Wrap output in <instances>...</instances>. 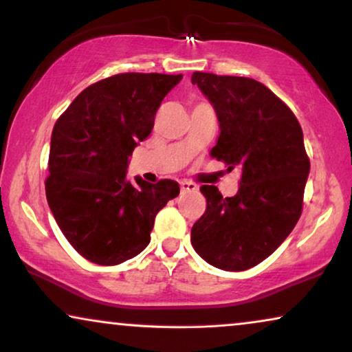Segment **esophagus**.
Returning a JSON list of instances; mask_svg holds the SVG:
<instances>
[{"label": "esophagus", "instance_id": "1", "mask_svg": "<svg viewBox=\"0 0 352 352\" xmlns=\"http://www.w3.org/2000/svg\"><path fill=\"white\" fill-rule=\"evenodd\" d=\"M179 186H181L182 194H184V192H195L197 190V186L194 184V182H189V181H181Z\"/></svg>", "mask_w": 352, "mask_h": 352}]
</instances>
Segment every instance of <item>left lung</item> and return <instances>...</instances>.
<instances>
[{
	"label": "left lung",
	"mask_w": 352,
	"mask_h": 352,
	"mask_svg": "<svg viewBox=\"0 0 352 352\" xmlns=\"http://www.w3.org/2000/svg\"><path fill=\"white\" fill-rule=\"evenodd\" d=\"M192 85L218 115L211 157L242 170L234 197L200 187L206 210L192 226V247L211 266L247 271L280 247L301 216L311 168L302 129L290 107L256 80L194 72Z\"/></svg>",
	"instance_id": "1"
}]
</instances>
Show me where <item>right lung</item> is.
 Listing matches in <instances>:
<instances>
[{"instance_id": "obj_1", "label": "right lung", "mask_w": 352, "mask_h": 352, "mask_svg": "<svg viewBox=\"0 0 352 352\" xmlns=\"http://www.w3.org/2000/svg\"><path fill=\"white\" fill-rule=\"evenodd\" d=\"M182 75L118 74L91 85L57 118L46 177L47 205L81 256L100 266L131 259L151 242L155 216L179 184L126 177L128 158L153 128Z\"/></svg>"}]
</instances>
